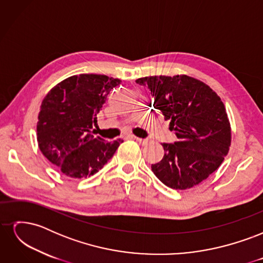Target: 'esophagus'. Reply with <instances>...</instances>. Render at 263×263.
Listing matches in <instances>:
<instances>
[{"label": "esophagus", "instance_id": "1", "mask_svg": "<svg viewBox=\"0 0 263 263\" xmlns=\"http://www.w3.org/2000/svg\"><path fill=\"white\" fill-rule=\"evenodd\" d=\"M133 138H134L135 140H137V141L139 142V144H141V145H148V142H149L148 139H144V138H140V137L133 136Z\"/></svg>", "mask_w": 263, "mask_h": 263}]
</instances>
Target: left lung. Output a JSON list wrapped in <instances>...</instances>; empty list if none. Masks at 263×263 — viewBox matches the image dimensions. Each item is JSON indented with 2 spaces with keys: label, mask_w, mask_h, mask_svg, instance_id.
I'll return each mask as SVG.
<instances>
[{
  "label": "left lung",
  "mask_w": 263,
  "mask_h": 263,
  "mask_svg": "<svg viewBox=\"0 0 263 263\" xmlns=\"http://www.w3.org/2000/svg\"><path fill=\"white\" fill-rule=\"evenodd\" d=\"M136 82L151 91L154 107L170 121L169 129L178 138L162 144L164 156L151 170L174 190L200 184L219 168L232 144L224 103L208 84L186 74L145 77Z\"/></svg>",
  "instance_id": "8db88e82"
}]
</instances>
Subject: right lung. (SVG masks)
<instances>
[{
  "label": "right lung",
  "instance_id": "1",
  "mask_svg": "<svg viewBox=\"0 0 263 263\" xmlns=\"http://www.w3.org/2000/svg\"><path fill=\"white\" fill-rule=\"evenodd\" d=\"M119 83V79L104 74L72 76L44 98L37 122L38 147L65 176H93L123 142L105 141L91 133L108 93Z\"/></svg>",
  "mask_w": 263,
  "mask_h": 263
}]
</instances>
